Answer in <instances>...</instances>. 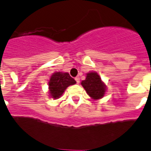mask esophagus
Wrapping results in <instances>:
<instances>
[{
  "label": "esophagus",
  "instance_id": "1",
  "mask_svg": "<svg viewBox=\"0 0 151 151\" xmlns=\"http://www.w3.org/2000/svg\"><path fill=\"white\" fill-rule=\"evenodd\" d=\"M75 81H76V82H77V83H80V78H79V77H76Z\"/></svg>",
  "mask_w": 151,
  "mask_h": 151
}]
</instances>
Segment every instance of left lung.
Listing matches in <instances>:
<instances>
[{
	"instance_id": "1",
	"label": "left lung",
	"mask_w": 151,
	"mask_h": 151,
	"mask_svg": "<svg viewBox=\"0 0 151 151\" xmlns=\"http://www.w3.org/2000/svg\"><path fill=\"white\" fill-rule=\"evenodd\" d=\"M81 85L87 94L93 100L102 98L106 92V85L96 72L87 73L86 79L81 81Z\"/></svg>"
}]
</instances>
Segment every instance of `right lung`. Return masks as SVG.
Segmentation results:
<instances>
[{
  "mask_svg": "<svg viewBox=\"0 0 151 151\" xmlns=\"http://www.w3.org/2000/svg\"><path fill=\"white\" fill-rule=\"evenodd\" d=\"M75 83L76 81L68 73L55 72L52 74L48 82L50 97L54 100L60 98L67 87Z\"/></svg>",
  "mask_w": 151,
  "mask_h": 151,
  "instance_id": "obj_1",
  "label": "right lung"
}]
</instances>
